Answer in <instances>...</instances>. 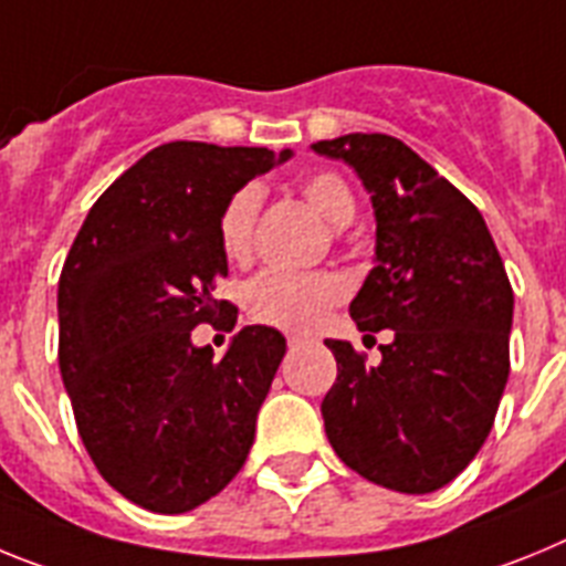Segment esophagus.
Segmentation results:
<instances>
[{
  "mask_svg": "<svg viewBox=\"0 0 566 566\" xmlns=\"http://www.w3.org/2000/svg\"><path fill=\"white\" fill-rule=\"evenodd\" d=\"M304 336H298V333H293V336H287V344L290 347H296V344H302Z\"/></svg>",
  "mask_w": 566,
  "mask_h": 566,
  "instance_id": "34e87169",
  "label": "esophagus"
}]
</instances>
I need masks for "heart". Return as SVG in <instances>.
I'll return each instance as SVG.
<instances>
[{"instance_id": "1", "label": "heart", "mask_w": 566, "mask_h": 566, "mask_svg": "<svg viewBox=\"0 0 566 566\" xmlns=\"http://www.w3.org/2000/svg\"><path fill=\"white\" fill-rule=\"evenodd\" d=\"M313 210L333 228H344L356 213L347 181L333 170H316L298 181ZM262 185H242L219 213V242L228 259L244 262L253 253V233L262 210ZM248 311L255 322L282 331H313L344 298V282L324 270H264L248 284Z\"/></svg>"}]
</instances>
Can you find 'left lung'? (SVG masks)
<instances>
[{
	"mask_svg": "<svg viewBox=\"0 0 566 566\" xmlns=\"http://www.w3.org/2000/svg\"><path fill=\"white\" fill-rule=\"evenodd\" d=\"M313 150L344 159L370 190L376 268L350 304L361 333L392 331L367 365L333 342L324 432L361 479L399 493L444 488L481 450L510 376L513 287L479 208L387 134Z\"/></svg>",
	"mask_w": 566,
	"mask_h": 566,
	"instance_id": "8db88e82",
	"label": "left lung"
}]
</instances>
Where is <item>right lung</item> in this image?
<instances>
[{"instance_id":"obj_1","label":"right lung","mask_w":566,"mask_h":566,"mask_svg":"<svg viewBox=\"0 0 566 566\" xmlns=\"http://www.w3.org/2000/svg\"><path fill=\"white\" fill-rule=\"evenodd\" d=\"M290 150L170 142L96 199L59 276V370L102 479L150 513H188L222 493L250 453L255 416L284 358L264 324L222 358L199 324L233 331L216 298L228 276L219 213Z\"/></svg>"}]
</instances>
